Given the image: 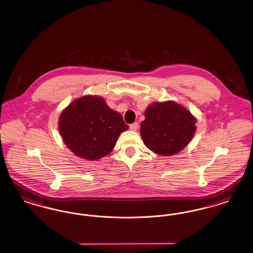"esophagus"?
<instances>
[{"label": "esophagus", "mask_w": 253, "mask_h": 253, "mask_svg": "<svg viewBox=\"0 0 253 253\" xmlns=\"http://www.w3.org/2000/svg\"><path fill=\"white\" fill-rule=\"evenodd\" d=\"M130 129L132 131H136L138 129V123L137 122H133L131 125H130Z\"/></svg>", "instance_id": "1"}]
</instances>
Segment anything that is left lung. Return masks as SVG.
<instances>
[{"mask_svg": "<svg viewBox=\"0 0 253 253\" xmlns=\"http://www.w3.org/2000/svg\"><path fill=\"white\" fill-rule=\"evenodd\" d=\"M140 134L145 145L161 156H172L191 141L196 130L195 119L184 107L172 102H157L145 111Z\"/></svg>", "mask_w": 253, "mask_h": 253, "instance_id": "1", "label": "left lung"}]
</instances>
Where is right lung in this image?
<instances>
[{"mask_svg": "<svg viewBox=\"0 0 253 253\" xmlns=\"http://www.w3.org/2000/svg\"><path fill=\"white\" fill-rule=\"evenodd\" d=\"M59 129L64 143L76 156L97 160L112 152L128 125L102 97L85 96L61 113Z\"/></svg>", "mask_w": 253, "mask_h": 253, "instance_id": "right-lung-1", "label": "right lung"}]
</instances>
